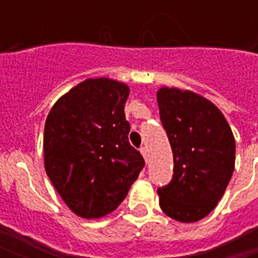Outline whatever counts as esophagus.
<instances>
[{"instance_id":"obj_1","label":"esophagus","mask_w":258,"mask_h":258,"mask_svg":"<svg viewBox=\"0 0 258 258\" xmlns=\"http://www.w3.org/2000/svg\"><path fill=\"white\" fill-rule=\"evenodd\" d=\"M140 151H141V153H142V156L145 157V160H148V149H146L145 146H142Z\"/></svg>"}]
</instances>
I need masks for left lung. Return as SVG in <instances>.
Here are the masks:
<instances>
[{"instance_id":"left-lung-1","label":"left lung","mask_w":258,"mask_h":258,"mask_svg":"<svg viewBox=\"0 0 258 258\" xmlns=\"http://www.w3.org/2000/svg\"><path fill=\"white\" fill-rule=\"evenodd\" d=\"M157 103L174 155L173 178L157 189L159 203L177 221H199L216 207L232 177V131L217 106L190 91L160 88Z\"/></svg>"}]
</instances>
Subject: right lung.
I'll list each match as a JSON object with an SVG mask.
<instances>
[{"mask_svg": "<svg viewBox=\"0 0 258 258\" xmlns=\"http://www.w3.org/2000/svg\"><path fill=\"white\" fill-rule=\"evenodd\" d=\"M128 87L88 79L59 99L44 130L45 171L69 209L83 218L112 213L145 160L130 145L124 103Z\"/></svg>", "mask_w": 258, "mask_h": 258, "instance_id": "1", "label": "right lung"}]
</instances>
